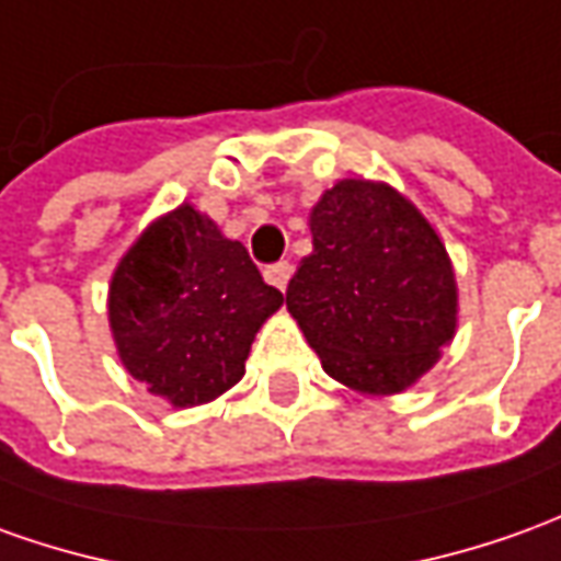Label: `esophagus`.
<instances>
[{"label":"esophagus","mask_w":561,"mask_h":561,"mask_svg":"<svg viewBox=\"0 0 561 561\" xmlns=\"http://www.w3.org/2000/svg\"><path fill=\"white\" fill-rule=\"evenodd\" d=\"M289 277H293V265H289V262H277V265H268V268H265V280H268L272 287L280 289V293L287 289Z\"/></svg>","instance_id":"34e87169"}]
</instances>
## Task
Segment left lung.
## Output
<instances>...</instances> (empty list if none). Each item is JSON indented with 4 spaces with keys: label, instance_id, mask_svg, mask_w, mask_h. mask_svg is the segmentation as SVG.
Instances as JSON below:
<instances>
[{
    "label": "left lung",
    "instance_id": "1",
    "mask_svg": "<svg viewBox=\"0 0 561 561\" xmlns=\"http://www.w3.org/2000/svg\"><path fill=\"white\" fill-rule=\"evenodd\" d=\"M308 226L314 250L289 280L287 311L339 385L403 393L458 330L446 243L403 192L363 176L327 188Z\"/></svg>",
    "mask_w": 561,
    "mask_h": 561
}]
</instances>
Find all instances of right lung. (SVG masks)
Returning a JSON list of instances; mask_svg holds the SVG:
<instances>
[{
    "mask_svg": "<svg viewBox=\"0 0 561 561\" xmlns=\"http://www.w3.org/2000/svg\"><path fill=\"white\" fill-rule=\"evenodd\" d=\"M280 305V289L262 280L247 247L185 201L118 259L106 314L127 376L188 409L241 381L256 332Z\"/></svg>",
    "mask_w": 561,
    "mask_h": 561,
    "instance_id": "right-lung-1",
    "label": "right lung"
}]
</instances>
